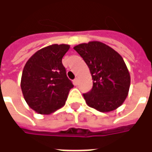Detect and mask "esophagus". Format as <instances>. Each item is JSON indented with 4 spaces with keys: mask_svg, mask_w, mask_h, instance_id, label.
I'll return each mask as SVG.
<instances>
[{
    "mask_svg": "<svg viewBox=\"0 0 152 152\" xmlns=\"http://www.w3.org/2000/svg\"><path fill=\"white\" fill-rule=\"evenodd\" d=\"M73 83H74V85H75V86H77V85H78V79L76 78V79L73 80Z\"/></svg>",
    "mask_w": 152,
    "mask_h": 152,
    "instance_id": "1",
    "label": "esophagus"
}]
</instances>
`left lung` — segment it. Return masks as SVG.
I'll return each mask as SVG.
<instances>
[{"mask_svg":"<svg viewBox=\"0 0 152 152\" xmlns=\"http://www.w3.org/2000/svg\"><path fill=\"white\" fill-rule=\"evenodd\" d=\"M74 50L92 76V89L83 94L87 105L101 112H112L122 105L130 86V75L123 58L100 41L80 44Z\"/></svg>","mask_w":152,"mask_h":152,"instance_id":"left-lung-1","label":"left lung"}]
</instances>
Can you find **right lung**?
I'll return each mask as SVG.
<instances>
[{
	"label": "right lung",
	"instance_id": "add662e5",
	"mask_svg": "<svg viewBox=\"0 0 152 152\" xmlns=\"http://www.w3.org/2000/svg\"><path fill=\"white\" fill-rule=\"evenodd\" d=\"M69 49V45L53 44L37 51L25 64L22 92L28 106L39 114H51L63 107L74 86L62 63Z\"/></svg>",
	"mask_w": 152,
	"mask_h": 152
}]
</instances>
